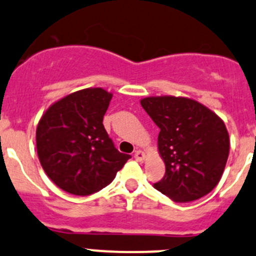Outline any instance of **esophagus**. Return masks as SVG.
Listing matches in <instances>:
<instances>
[{
	"label": "esophagus",
	"mask_w": 256,
	"mask_h": 256,
	"mask_svg": "<svg viewBox=\"0 0 256 256\" xmlns=\"http://www.w3.org/2000/svg\"><path fill=\"white\" fill-rule=\"evenodd\" d=\"M144 157H146V154H144V152L141 151V150H138V151L135 152V158H136V161L142 162L144 160Z\"/></svg>",
	"instance_id": "34e87169"
}]
</instances>
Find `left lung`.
I'll return each mask as SVG.
<instances>
[{
  "instance_id": "8db88e82",
  "label": "left lung",
  "mask_w": 256,
  "mask_h": 256,
  "mask_svg": "<svg viewBox=\"0 0 256 256\" xmlns=\"http://www.w3.org/2000/svg\"><path fill=\"white\" fill-rule=\"evenodd\" d=\"M144 112L160 128L158 152L166 174L154 187L177 203L208 194L220 180L229 154L223 120L193 99L148 96Z\"/></svg>"
}]
</instances>
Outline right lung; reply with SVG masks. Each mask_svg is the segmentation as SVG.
I'll return each instance as SVG.
<instances>
[{
	"label": "right lung",
	"mask_w": 256,
	"mask_h": 256,
	"mask_svg": "<svg viewBox=\"0 0 256 256\" xmlns=\"http://www.w3.org/2000/svg\"><path fill=\"white\" fill-rule=\"evenodd\" d=\"M112 98L102 88L72 92L52 104L38 122L40 164L52 182L70 194L102 190L131 157L115 148L102 125Z\"/></svg>",
	"instance_id": "1"
}]
</instances>
